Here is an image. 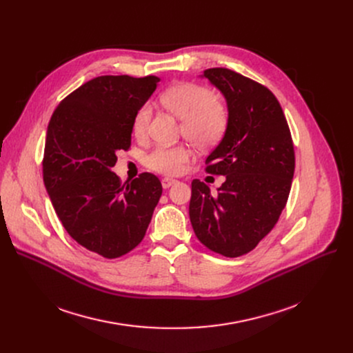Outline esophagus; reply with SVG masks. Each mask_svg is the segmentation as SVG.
<instances>
[{
    "label": "esophagus",
    "instance_id": "obj_1",
    "mask_svg": "<svg viewBox=\"0 0 353 353\" xmlns=\"http://www.w3.org/2000/svg\"><path fill=\"white\" fill-rule=\"evenodd\" d=\"M176 183H177V180H174V179L164 177V179L161 180V186H163V189H169V188H172L173 184H176Z\"/></svg>",
    "mask_w": 353,
    "mask_h": 353
}]
</instances>
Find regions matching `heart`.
I'll return each instance as SVG.
<instances>
[{
	"label": "heart",
	"instance_id": "b5f03b06",
	"mask_svg": "<svg viewBox=\"0 0 353 353\" xmlns=\"http://www.w3.org/2000/svg\"><path fill=\"white\" fill-rule=\"evenodd\" d=\"M161 103L173 114L181 119L183 134L200 147H209L223 137L228 128V113L212 91L196 83H177L165 88ZM152 105L144 103L133 117V133L137 137L145 134L150 121ZM188 145H157L144 159L145 165L161 174H179L190 160Z\"/></svg>",
	"mask_w": 353,
	"mask_h": 353
}]
</instances>
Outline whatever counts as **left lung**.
<instances>
[{"mask_svg": "<svg viewBox=\"0 0 353 353\" xmlns=\"http://www.w3.org/2000/svg\"><path fill=\"white\" fill-rule=\"evenodd\" d=\"M228 103V128L206 159V172L226 180L210 193L192 181L189 214L200 242L237 257L274 228L292 188L294 150L283 110L273 92L229 68L203 71Z\"/></svg>", "mask_w": 353, "mask_h": 353, "instance_id": "left-lung-1", "label": "left lung"}]
</instances>
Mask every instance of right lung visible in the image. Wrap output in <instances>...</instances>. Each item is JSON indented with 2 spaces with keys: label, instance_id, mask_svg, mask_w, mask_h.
I'll return each instance as SVG.
<instances>
[{
  "label": "right lung",
  "instance_id": "right-lung-1",
  "mask_svg": "<svg viewBox=\"0 0 353 353\" xmlns=\"http://www.w3.org/2000/svg\"><path fill=\"white\" fill-rule=\"evenodd\" d=\"M159 77H96L54 110L43 177L55 213L79 245L107 259L133 250L145 234L163 188L152 173L121 183L111 172L132 144L133 117Z\"/></svg>",
  "mask_w": 353,
  "mask_h": 353
}]
</instances>
